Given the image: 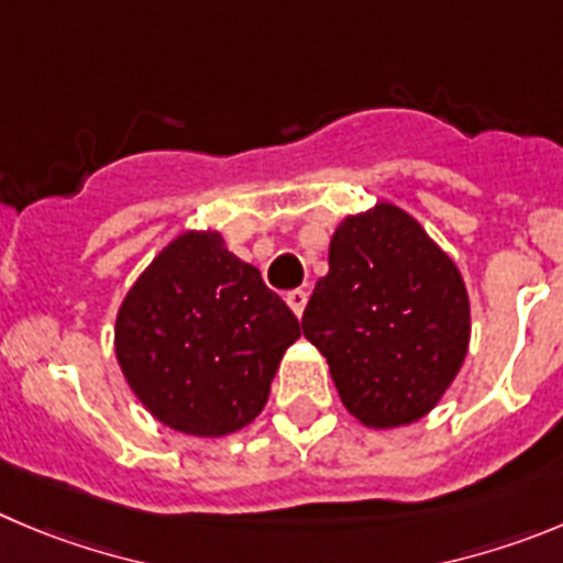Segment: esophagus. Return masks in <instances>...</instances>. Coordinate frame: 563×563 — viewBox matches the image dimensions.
<instances>
[{
    "mask_svg": "<svg viewBox=\"0 0 563 563\" xmlns=\"http://www.w3.org/2000/svg\"><path fill=\"white\" fill-rule=\"evenodd\" d=\"M286 302H288V308L297 313V317H302V311H306V306H308V291L306 288H294V291H288Z\"/></svg>",
    "mask_w": 563,
    "mask_h": 563,
    "instance_id": "esophagus-1",
    "label": "esophagus"
}]
</instances>
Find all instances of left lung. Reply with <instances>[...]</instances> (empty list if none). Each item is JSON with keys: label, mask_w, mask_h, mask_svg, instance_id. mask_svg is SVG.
Returning <instances> with one entry per match:
<instances>
[{"label": "left lung", "mask_w": 563, "mask_h": 563, "mask_svg": "<svg viewBox=\"0 0 563 563\" xmlns=\"http://www.w3.org/2000/svg\"><path fill=\"white\" fill-rule=\"evenodd\" d=\"M302 313L344 408L366 428L433 411L470 346V297L453 257L391 202L346 217Z\"/></svg>", "instance_id": "8db88e82"}]
</instances>
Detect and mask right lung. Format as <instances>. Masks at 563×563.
Returning <instances> with one entry per match:
<instances>
[{
  "label": "right lung",
  "instance_id": "obj_1",
  "mask_svg": "<svg viewBox=\"0 0 563 563\" xmlns=\"http://www.w3.org/2000/svg\"><path fill=\"white\" fill-rule=\"evenodd\" d=\"M115 361L141 406L188 435L246 428L299 322L217 230H188L141 272L115 313Z\"/></svg>",
  "mask_w": 563,
  "mask_h": 563
}]
</instances>
